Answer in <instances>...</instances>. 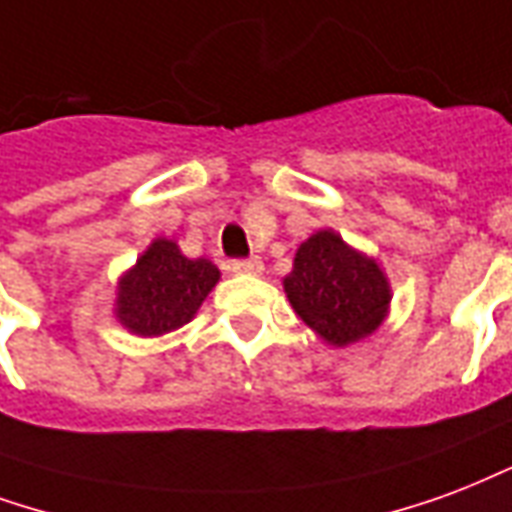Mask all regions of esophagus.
<instances>
[{
    "instance_id": "1",
    "label": "esophagus",
    "mask_w": 512,
    "mask_h": 512,
    "mask_svg": "<svg viewBox=\"0 0 512 512\" xmlns=\"http://www.w3.org/2000/svg\"><path fill=\"white\" fill-rule=\"evenodd\" d=\"M230 271L238 276H257L263 274V260L260 257H246V260H233Z\"/></svg>"
}]
</instances>
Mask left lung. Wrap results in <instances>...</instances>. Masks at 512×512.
<instances>
[{
  "mask_svg": "<svg viewBox=\"0 0 512 512\" xmlns=\"http://www.w3.org/2000/svg\"><path fill=\"white\" fill-rule=\"evenodd\" d=\"M282 287L293 312L331 347L372 336L391 312V282L380 263L331 227L298 246Z\"/></svg>",
  "mask_w": 512,
  "mask_h": 512,
  "instance_id": "left-lung-1",
  "label": "left lung"
}]
</instances>
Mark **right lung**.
I'll return each instance as SVG.
<instances>
[{
	"label": "right lung",
	"instance_id": "add662e5",
	"mask_svg": "<svg viewBox=\"0 0 512 512\" xmlns=\"http://www.w3.org/2000/svg\"><path fill=\"white\" fill-rule=\"evenodd\" d=\"M219 268L206 257L181 255L173 238L157 236L116 282L113 314L143 339L179 331L208 293L217 287Z\"/></svg>",
	"mask_w": 512,
	"mask_h": 512
}]
</instances>
